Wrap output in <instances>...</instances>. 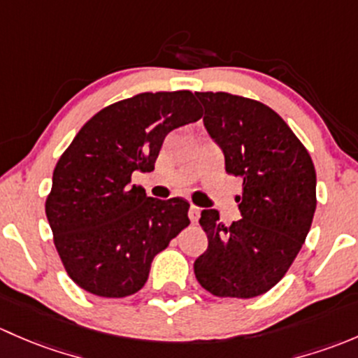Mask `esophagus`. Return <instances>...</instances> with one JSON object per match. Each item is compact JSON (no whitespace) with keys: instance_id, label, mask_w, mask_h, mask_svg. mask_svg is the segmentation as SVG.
I'll return each instance as SVG.
<instances>
[{"instance_id":"obj_1","label":"esophagus","mask_w":358,"mask_h":358,"mask_svg":"<svg viewBox=\"0 0 358 358\" xmlns=\"http://www.w3.org/2000/svg\"><path fill=\"white\" fill-rule=\"evenodd\" d=\"M187 215H189L191 222H198V219H200V208H198L196 205H191Z\"/></svg>"}]
</instances>
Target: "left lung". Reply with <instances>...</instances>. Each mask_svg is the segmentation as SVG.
<instances>
[{"instance_id": "obj_1", "label": "left lung", "mask_w": 358, "mask_h": 358, "mask_svg": "<svg viewBox=\"0 0 358 358\" xmlns=\"http://www.w3.org/2000/svg\"><path fill=\"white\" fill-rule=\"evenodd\" d=\"M194 94L226 171L243 179L236 196L243 219L226 226L217 210L201 212L208 246L194 260V275L215 296H260L285 278L310 231L314 162L271 106L222 91Z\"/></svg>"}]
</instances>
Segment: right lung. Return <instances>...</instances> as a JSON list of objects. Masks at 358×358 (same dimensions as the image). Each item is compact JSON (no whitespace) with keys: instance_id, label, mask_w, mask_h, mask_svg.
<instances>
[{"instance_id":"1","label":"right lung","mask_w":358,"mask_h":358,"mask_svg":"<svg viewBox=\"0 0 358 358\" xmlns=\"http://www.w3.org/2000/svg\"><path fill=\"white\" fill-rule=\"evenodd\" d=\"M201 115L191 91L139 93L99 110L58 158L44 208L79 288L103 298L138 293L155 255L189 226L184 198L146 196L131 176L152 172L165 136Z\"/></svg>"}]
</instances>
